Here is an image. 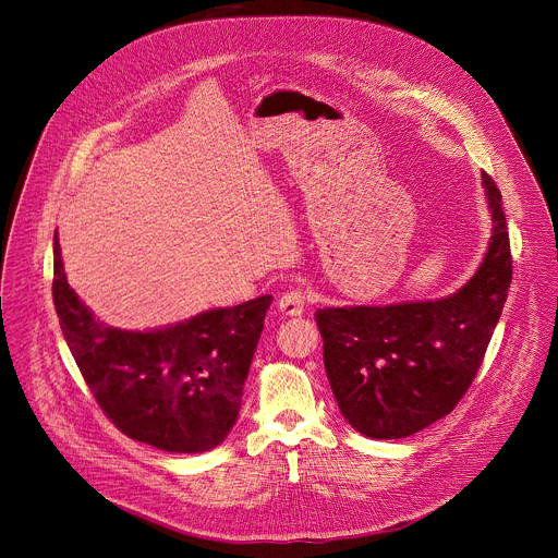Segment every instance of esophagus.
<instances>
[{
    "label": "esophagus",
    "mask_w": 558,
    "mask_h": 558,
    "mask_svg": "<svg viewBox=\"0 0 558 558\" xmlns=\"http://www.w3.org/2000/svg\"><path fill=\"white\" fill-rule=\"evenodd\" d=\"M304 304H306V293L302 289H293V291H287L280 295L278 300V308L282 315L287 317H295V315H302L304 311Z\"/></svg>",
    "instance_id": "34e87169"
}]
</instances>
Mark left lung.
Segmentation results:
<instances>
[{"label":"left lung","instance_id":"left-lung-1","mask_svg":"<svg viewBox=\"0 0 558 558\" xmlns=\"http://www.w3.org/2000/svg\"><path fill=\"white\" fill-rule=\"evenodd\" d=\"M482 181L490 241L461 289L437 300L315 311L336 402L371 439L411 437L446 417L482 366L512 280L501 192L488 174Z\"/></svg>","mask_w":558,"mask_h":558}]
</instances>
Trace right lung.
Masks as SVG:
<instances>
[{
    "instance_id": "add662e5",
    "label": "right lung",
    "mask_w": 558,
    "mask_h": 558,
    "mask_svg": "<svg viewBox=\"0 0 558 558\" xmlns=\"http://www.w3.org/2000/svg\"><path fill=\"white\" fill-rule=\"evenodd\" d=\"M52 300L63 338L104 413L130 439L205 452L238 420L271 295L209 308L190 320L128 331L101 323L68 284L54 233Z\"/></svg>"
}]
</instances>
